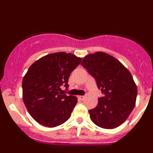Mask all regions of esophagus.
Returning a JSON list of instances; mask_svg holds the SVG:
<instances>
[{
  "mask_svg": "<svg viewBox=\"0 0 153 153\" xmlns=\"http://www.w3.org/2000/svg\"><path fill=\"white\" fill-rule=\"evenodd\" d=\"M78 99H79V100H84V98H85V97L84 96H78Z\"/></svg>",
  "mask_w": 153,
  "mask_h": 153,
  "instance_id": "34e87169",
  "label": "esophagus"
}]
</instances>
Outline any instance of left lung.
Here are the masks:
<instances>
[{
    "instance_id": "left-lung-1",
    "label": "left lung",
    "mask_w": 153,
    "mask_h": 153,
    "mask_svg": "<svg viewBox=\"0 0 153 153\" xmlns=\"http://www.w3.org/2000/svg\"><path fill=\"white\" fill-rule=\"evenodd\" d=\"M81 65L95 78L103 97L90 109L91 120L103 129H114L126 121L135 107L137 87L129 71L113 56L97 52L83 58Z\"/></svg>"
}]
</instances>
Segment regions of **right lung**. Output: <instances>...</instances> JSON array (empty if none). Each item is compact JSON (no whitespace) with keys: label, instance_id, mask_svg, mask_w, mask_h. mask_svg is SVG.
<instances>
[{"label":"right lung","instance_id":"add662e5","mask_svg":"<svg viewBox=\"0 0 153 153\" xmlns=\"http://www.w3.org/2000/svg\"><path fill=\"white\" fill-rule=\"evenodd\" d=\"M82 58L59 52L44 56L28 69L22 82L23 100L28 113L38 123L55 127L71 116L77 98L60 93L67 90L68 79Z\"/></svg>","mask_w":153,"mask_h":153}]
</instances>
